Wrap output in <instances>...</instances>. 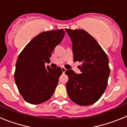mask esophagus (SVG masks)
Instances as JSON below:
<instances>
[{
	"instance_id": "34e87169",
	"label": "esophagus",
	"mask_w": 127,
	"mask_h": 127,
	"mask_svg": "<svg viewBox=\"0 0 127 127\" xmlns=\"http://www.w3.org/2000/svg\"><path fill=\"white\" fill-rule=\"evenodd\" d=\"M62 70L63 73H65V72L66 71V69L65 68V67H62Z\"/></svg>"
}]
</instances>
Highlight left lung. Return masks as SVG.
<instances>
[{"mask_svg": "<svg viewBox=\"0 0 127 127\" xmlns=\"http://www.w3.org/2000/svg\"><path fill=\"white\" fill-rule=\"evenodd\" d=\"M72 43L74 61L82 62L81 73L69 69L66 84L72 101L79 105H89L98 100L107 85L110 69L109 60L101 46L85 30L65 29Z\"/></svg>", "mask_w": 127, "mask_h": 127, "instance_id": "1", "label": "left lung"}]
</instances>
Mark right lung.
Instances as JSON below:
<instances>
[{
	"mask_svg": "<svg viewBox=\"0 0 127 127\" xmlns=\"http://www.w3.org/2000/svg\"><path fill=\"white\" fill-rule=\"evenodd\" d=\"M65 35L63 29L39 33L27 44L19 55L16 64L14 80L26 102L43 103L53 95L62 74L60 67L51 69L46 63Z\"/></svg>",
	"mask_w": 127,
	"mask_h": 127,
	"instance_id": "add662e5",
	"label": "right lung"
}]
</instances>
